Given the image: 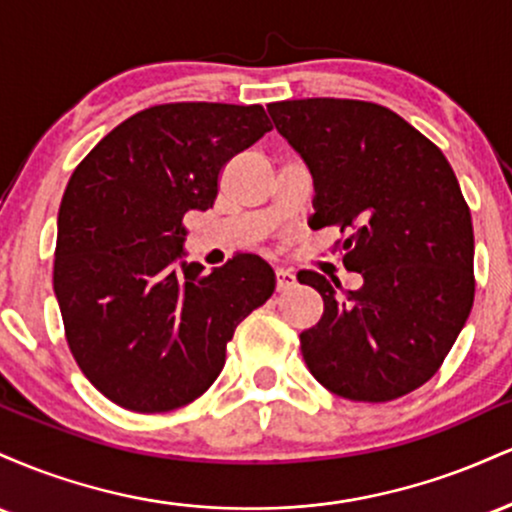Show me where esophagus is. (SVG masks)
<instances>
[{
  "instance_id": "1",
  "label": "esophagus",
  "mask_w": 512,
  "mask_h": 512,
  "mask_svg": "<svg viewBox=\"0 0 512 512\" xmlns=\"http://www.w3.org/2000/svg\"><path fill=\"white\" fill-rule=\"evenodd\" d=\"M296 286V274L291 269H276V291H289Z\"/></svg>"
}]
</instances>
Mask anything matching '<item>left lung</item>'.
Returning <instances> with one entry per match:
<instances>
[{
  "label": "left lung",
  "instance_id": "left-lung-1",
  "mask_svg": "<svg viewBox=\"0 0 512 512\" xmlns=\"http://www.w3.org/2000/svg\"><path fill=\"white\" fill-rule=\"evenodd\" d=\"M313 170V228L339 226L342 262L363 276L303 269L325 303L301 334L320 385L354 402H392L421 387L455 344L474 303V228L448 158L390 108L349 98L267 105Z\"/></svg>",
  "mask_w": 512,
  "mask_h": 512
}]
</instances>
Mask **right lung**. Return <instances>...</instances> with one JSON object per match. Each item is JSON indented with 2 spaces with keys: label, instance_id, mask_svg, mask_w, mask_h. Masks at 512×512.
Listing matches in <instances>:
<instances>
[{
  "label": "right lung",
  "instance_id": "right-lung-1",
  "mask_svg": "<svg viewBox=\"0 0 512 512\" xmlns=\"http://www.w3.org/2000/svg\"><path fill=\"white\" fill-rule=\"evenodd\" d=\"M272 129L262 105L163 103L88 151L64 190L52 284L64 337L101 395L139 414L195 402L274 272L236 255L180 262L187 211H207L226 163Z\"/></svg>",
  "mask_w": 512,
  "mask_h": 512
}]
</instances>
